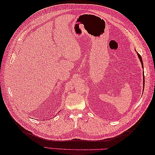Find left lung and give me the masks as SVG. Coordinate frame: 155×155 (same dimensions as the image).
Segmentation results:
<instances>
[{"label": "left lung", "mask_w": 155, "mask_h": 155, "mask_svg": "<svg viewBox=\"0 0 155 155\" xmlns=\"http://www.w3.org/2000/svg\"><path fill=\"white\" fill-rule=\"evenodd\" d=\"M137 54H138V56H139V59H140V62H141V64H142V67H143V60H142V57H141V56L140 55V54H139V53H137ZM143 79H144V75L143 74Z\"/></svg>", "instance_id": "1"}]
</instances>
